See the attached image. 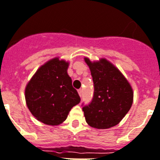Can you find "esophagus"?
I'll use <instances>...</instances> for the list:
<instances>
[{
	"label": "esophagus",
	"instance_id": "1",
	"mask_svg": "<svg viewBox=\"0 0 160 160\" xmlns=\"http://www.w3.org/2000/svg\"><path fill=\"white\" fill-rule=\"evenodd\" d=\"M78 93H79L80 97L82 96V89H79V90H78Z\"/></svg>",
	"mask_w": 160,
	"mask_h": 160
}]
</instances>
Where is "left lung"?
I'll use <instances>...</instances> for the list:
<instances>
[{
  "instance_id": "obj_1",
  "label": "left lung",
  "mask_w": 160,
  "mask_h": 160,
  "mask_svg": "<svg viewBox=\"0 0 160 160\" xmlns=\"http://www.w3.org/2000/svg\"><path fill=\"white\" fill-rule=\"evenodd\" d=\"M84 59L94 84L93 98L89 105L83 107L85 120L92 128H112L121 121L132 107V86L121 72L104 58L93 62L86 57Z\"/></svg>"
}]
</instances>
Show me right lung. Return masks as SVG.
Wrapping results in <instances>:
<instances>
[{
  "mask_svg": "<svg viewBox=\"0 0 160 160\" xmlns=\"http://www.w3.org/2000/svg\"><path fill=\"white\" fill-rule=\"evenodd\" d=\"M69 62L53 58L41 65L25 88L28 108L36 119L45 124L59 125L69 111L80 102L68 73Z\"/></svg>",
  "mask_w": 160,
  "mask_h": 160,
  "instance_id": "obj_1",
  "label": "right lung"
}]
</instances>
